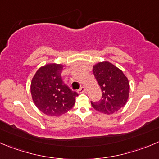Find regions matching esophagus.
I'll use <instances>...</instances> for the list:
<instances>
[{"instance_id":"34e87169","label":"esophagus","mask_w":159,"mask_h":159,"mask_svg":"<svg viewBox=\"0 0 159 159\" xmlns=\"http://www.w3.org/2000/svg\"><path fill=\"white\" fill-rule=\"evenodd\" d=\"M85 91H86V88H85V87H82L80 89V90H78V93H84Z\"/></svg>"}]
</instances>
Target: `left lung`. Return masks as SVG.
Returning <instances> with one entry per match:
<instances>
[{
	"label": "left lung",
	"instance_id": "1",
	"mask_svg": "<svg viewBox=\"0 0 159 159\" xmlns=\"http://www.w3.org/2000/svg\"><path fill=\"white\" fill-rule=\"evenodd\" d=\"M93 73L102 92L93 108L104 114L116 112L126 105L129 94V83L123 72L109 61H100L93 66Z\"/></svg>",
	"mask_w": 159,
	"mask_h": 159
}]
</instances>
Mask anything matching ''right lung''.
Instances as JSON below:
<instances>
[{
  "instance_id": "add662e5",
  "label": "right lung",
  "mask_w": 159,
  "mask_h": 159,
  "mask_svg": "<svg viewBox=\"0 0 159 159\" xmlns=\"http://www.w3.org/2000/svg\"><path fill=\"white\" fill-rule=\"evenodd\" d=\"M62 64L49 63L39 68L30 85L33 101L43 114L59 117L72 109L78 93L72 91L61 78Z\"/></svg>"
}]
</instances>
